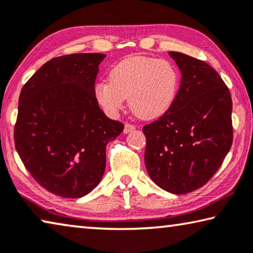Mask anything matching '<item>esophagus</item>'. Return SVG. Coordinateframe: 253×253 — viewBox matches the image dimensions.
Here are the masks:
<instances>
[{"mask_svg":"<svg viewBox=\"0 0 253 253\" xmlns=\"http://www.w3.org/2000/svg\"><path fill=\"white\" fill-rule=\"evenodd\" d=\"M135 130V126L131 123H126V126H124V133H129V132Z\"/></svg>","mask_w":253,"mask_h":253,"instance_id":"34e87169","label":"esophagus"}]
</instances>
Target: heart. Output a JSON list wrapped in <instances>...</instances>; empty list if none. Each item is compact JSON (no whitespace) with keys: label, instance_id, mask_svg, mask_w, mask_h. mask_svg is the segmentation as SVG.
I'll use <instances>...</instances> for the list:
<instances>
[{"label":"heart","instance_id":"b5f03b06","mask_svg":"<svg viewBox=\"0 0 253 253\" xmlns=\"http://www.w3.org/2000/svg\"><path fill=\"white\" fill-rule=\"evenodd\" d=\"M178 91V75L169 62L148 56H132L116 64L110 81L95 87L99 104L110 113L121 110L126 98L140 119L153 120L165 114Z\"/></svg>","mask_w":253,"mask_h":253}]
</instances>
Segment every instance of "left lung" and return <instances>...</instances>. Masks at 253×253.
<instances>
[{
  "label": "left lung",
  "mask_w": 253,
  "mask_h": 253,
  "mask_svg": "<svg viewBox=\"0 0 253 253\" xmlns=\"http://www.w3.org/2000/svg\"><path fill=\"white\" fill-rule=\"evenodd\" d=\"M182 72L172 106L142 127L151 180L174 194L192 192L211 180L233 142L231 92L205 61L169 52Z\"/></svg>",
  "instance_id": "obj_1"
}]
</instances>
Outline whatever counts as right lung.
Returning <instances> with one entry per match:
<instances>
[{"label": "right lung", "mask_w": 253, "mask_h": 253, "mask_svg": "<svg viewBox=\"0 0 253 253\" xmlns=\"http://www.w3.org/2000/svg\"><path fill=\"white\" fill-rule=\"evenodd\" d=\"M104 54L54 57L38 69L19 96L14 145L42 188L59 197L86 196L104 175L106 145L123 131L95 94Z\"/></svg>", "instance_id": "obj_1"}]
</instances>
